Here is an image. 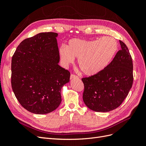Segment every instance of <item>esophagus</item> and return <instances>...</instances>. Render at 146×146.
Listing matches in <instances>:
<instances>
[{"label": "esophagus", "mask_w": 146, "mask_h": 146, "mask_svg": "<svg viewBox=\"0 0 146 146\" xmlns=\"http://www.w3.org/2000/svg\"><path fill=\"white\" fill-rule=\"evenodd\" d=\"M74 78H78V77L77 76H76V74H72L71 75H70V79H74Z\"/></svg>", "instance_id": "obj_1"}]
</instances>
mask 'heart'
<instances>
[{
    "mask_svg": "<svg viewBox=\"0 0 146 146\" xmlns=\"http://www.w3.org/2000/svg\"><path fill=\"white\" fill-rule=\"evenodd\" d=\"M118 44L112 37L94 40L72 39L68 44L60 49L61 60L64 64L73 63L78 58V66L86 76H94L111 62L117 50Z\"/></svg>",
    "mask_w": 146,
    "mask_h": 146,
    "instance_id": "1",
    "label": "heart"
}]
</instances>
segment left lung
<instances>
[{
  "mask_svg": "<svg viewBox=\"0 0 146 146\" xmlns=\"http://www.w3.org/2000/svg\"><path fill=\"white\" fill-rule=\"evenodd\" d=\"M121 49L101 72L82 80L83 99L90 109L108 112L120 106L126 98L133 82V61L125 44L119 40Z\"/></svg>",
  "mask_w": 146,
  "mask_h": 146,
  "instance_id": "8db88e82",
  "label": "left lung"
}]
</instances>
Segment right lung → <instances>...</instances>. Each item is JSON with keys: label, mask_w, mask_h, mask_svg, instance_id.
<instances>
[{"label": "right lung", "mask_w": 146, "mask_h": 146, "mask_svg": "<svg viewBox=\"0 0 146 146\" xmlns=\"http://www.w3.org/2000/svg\"><path fill=\"white\" fill-rule=\"evenodd\" d=\"M58 33H38L22 41L11 60V87L23 107L35 114H47L58 107L61 90L70 72L58 65Z\"/></svg>", "instance_id": "obj_1"}]
</instances>
